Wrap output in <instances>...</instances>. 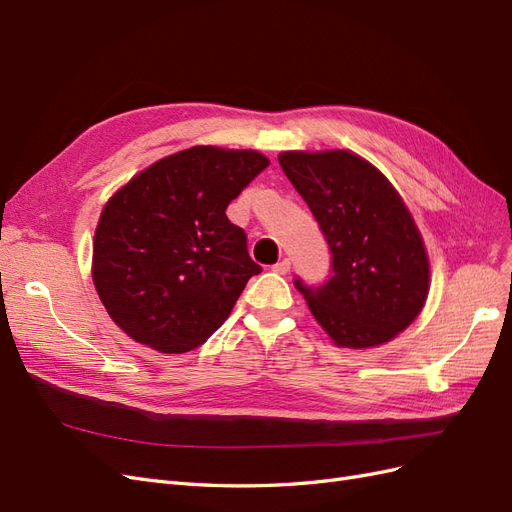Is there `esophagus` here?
Instances as JSON below:
<instances>
[{
  "label": "esophagus",
  "mask_w": 512,
  "mask_h": 512,
  "mask_svg": "<svg viewBox=\"0 0 512 512\" xmlns=\"http://www.w3.org/2000/svg\"><path fill=\"white\" fill-rule=\"evenodd\" d=\"M273 271H275V273H282V275H286V273L290 271V260H288V258H284V260H280V262H275V265H273Z\"/></svg>",
  "instance_id": "obj_1"
}]
</instances>
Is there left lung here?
I'll list each match as a JSON object with an SVG mask.
<instances>
[{"instance_id":"8db88e82","label":"left lung","mask_w":512,"mask_h":512,"mask_svg":"<svg viewBox=\"0 0 512 512\" xmlns=\"http://www.w3.org/2000/svg\"><path fill=\"white\" fill-rule=\"evenodd\" d=\"M280 166L329 243L331 277H294L337 346H380L421 312L429 260L410 211L378 168L350 151H286Z\"/></svg>"}]
</instances>
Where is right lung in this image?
Here are the masks:
<instances>
[{
  "instance_id": "obj_1",
  "label": "right lung",
  "mask_w": 512,
  "mask_h": 512,
  "mask_svg": "<svg viewBox=\"0 0 512 512\" xmlns=\"http://www.w3.org/2000/svg\"><path fill=\"white\" fill-rule=\"evenodd\" d=\"M269 160L258 151L192 147L138 173L96 228L94 284L136 342L188 352L207 342L262 271L226 207Z\"/></svg>"
}]
</instances>
